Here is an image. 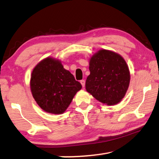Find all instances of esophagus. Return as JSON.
<instances>
[{
  "instance_id": "1",
  "label": "esophagus",
  "mask_w": 159,
  "mask_h": 159,
  "mask_svg": "<svg viewBox=\"0 0 159 159\" xmlns=\"http://www.w3.org/2000/svg\"><path fill=\"white\" fill-rule=\"evenodd\" d=\"M80 83H81V85H82V86H83V88H84L85 87V81L84 80H81L80 81Z\"/></svg>"
}]
</instances>
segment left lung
Instances as JSON below:
<instances>
[{"label":"left lung","mask_w":159,"mask_h":159,"mask_svg":"<svg viewBox=\"0 0 159 159\" xmlns=\"http://www.w3.org/2000/svg\"><path fill=\"white\" fill-rule=\"evenodd\" d=\"M90 74L85 89L97 100L114 105L122 100L128 89L130 74L121 55L108 50H99L90 57Z\"/></svg>","instance_id":"1"}]
</instances>
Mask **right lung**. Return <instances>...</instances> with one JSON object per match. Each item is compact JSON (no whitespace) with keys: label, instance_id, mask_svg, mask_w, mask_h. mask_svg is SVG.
<instances>
[{"label":"right lung","instance_id":"add662e5","mask_svg":"<svg viewBox=\"0 0 159 159\" xmlns=\"http://www.w3.org/2000/svg\"><path fill=\"white\" fill-rule=\"evenodd\" d=\"M30 88L35 101L43 111L61 114L82 85L64 68L60 60L48 57L34 68Z\"/></svg>","mask_w":159,"mask_h":159}]
</instances>
